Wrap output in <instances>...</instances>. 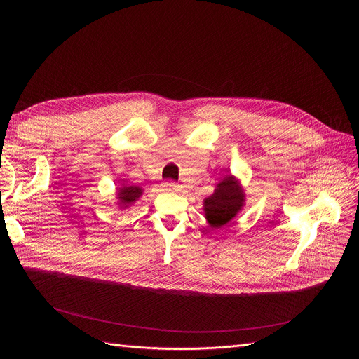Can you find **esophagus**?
<instances>
[{
	"instance_id": "esophagus-1",
	"label": "esophagus",
	"mask_w": 359,
	"mask_h": 359,
	"mask_svg": "<svg viewBox=\"0 0 359 359\" xmlns=\"http://www.w3.org/2000/svg\"><path fill=\"white\" fill-rule=\"evenodd\" d=\"M163 187H165V190L172 191V190H177V189H179V184L175 183V182H166V183L163 184Z\"/></svg>"
}]
</instances>
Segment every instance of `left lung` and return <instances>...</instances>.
<instances>
[{"mask_svg": "<svg viewBox=\"0 0 359 359\" xmlns=\"http://www.w3.org/2000/svg\"><path fill=\"white\" fill-rule=\"evenodd\" d=\"M245 201L244 190L234 176L222 180L212 196L203 200L204 216L210 227L219 229L233 220L243 209Z\"/></svg>", "mask_w": 359, "mask_h": 359, "instance_id": "8db88e82", "label": "left lung"}]
</instances>
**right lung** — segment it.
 <instances>
[{
    "label": "right lung",
    "mask_w": 359,
    "mask_h": 359,
    "mask_svg": "<svg viewBox=\"0 0 359 359\" xmlns=\"http://www.w3.org/2000/svg\"><path fill=\"white\" fill-rule=\"evenodd\" d=\"M143 190L139 186H129V184H122V187L118 189V204L121 209H128L129 206L142 196Z\"/></svg>",
    "instance_id": "1"
}]
</instances>
